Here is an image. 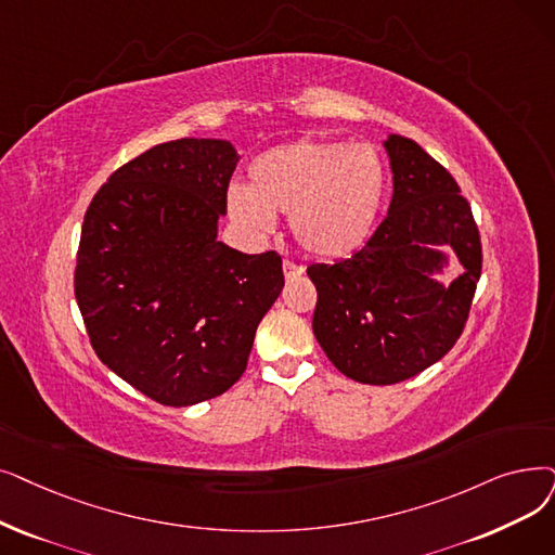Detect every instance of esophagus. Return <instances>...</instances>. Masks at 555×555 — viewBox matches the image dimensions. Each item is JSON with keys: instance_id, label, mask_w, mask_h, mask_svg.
I'll return each instance as SVG.
<instances>
[{"instance_id": "34e87169", "label": "esophagus", "mask_w": 555, "mask_h": 555, "mask_svg": "<svg viewBox=\"0 0 555 555\" xmlns=\"http://www.w3.org/2000/svg\"><path fill=\"white\" fill-rule=\"evenodd\" d=\"M304 272H306L304 264H297V262H293V260H283V274H285V279L301 276Z\"/></svg>"}]
</instances>
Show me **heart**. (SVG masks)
Wrapping results in <instances>:
<instances>
[{
  "mask_svg": "<svg viewBox=\"0 0 555 555\" xmlns=\"http://www.w3.org/2000/svg\"><path fill=\"white\" fill-rule=\"evenodd\" d=\"M385 165L370 144L299 140L262 152L249 167V188L233 185L229 218L249 237H268L276 212L291 215L301 249L340 258L365 245L385 197Z\"/></svg>",
  "mask_w": 555,
  "mask_h": 555,
  "instance_id": "b5f03b06",
  "label": "heart"
}]
</instances>
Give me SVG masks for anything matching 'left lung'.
<instances>
[{"instance_id":"left-lung-1","label":"left lung","mask_w":555,"mask_h":555,"mask_svg":"<svg viewBox=\"0 0 555 555\" xmlns=\"http://www.w3.org/2000/svg\"><path fill=\"white\" fill-rule=\"evenodd\" d=\"M392 202L351 258L306 270L318 287L312 333L331 363L367 385H392L430 367L461 337L480 279V235L455 179L403 135L383 142ZM449 246L466 272L449 286L436 273Z\"/></svg>"}]
</instances>
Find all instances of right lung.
Returning a JSON list of instances; mask_svg holds the SVG:
<instances>
[{
  "label": "right lung",
  "instance_id": "1",
  "mask_svg": "<svg viewBox=\"0 0 555 555\" xmlns=\"http://www.w3.org/2000/svg\"><path fill=\"white\" fill-rule=\"evenodd\" d=\"M237 160L229 140L163 142L115 170L86 210L75 297L90 345L163 405L227 392L281 295L279 254L218 240Z\"/></svg>",
  "mask_w": 555,
  "mask_h": 555
}]
</instances>
